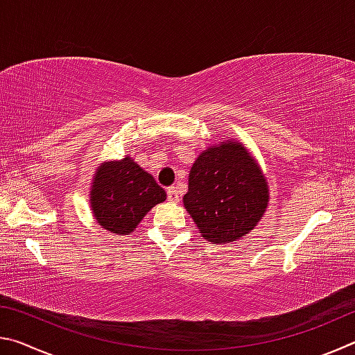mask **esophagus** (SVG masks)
<instances>
[{"mask_svg": "<svg viewBox=\"0 0 355 355\" xmlns=\"http://www.w3.org/2000/svg\"><path fill=\"white\" fill-rule=\"evenodd\" d=\"M167 199H169V202H178L180 200V192L175 188V186H171V188H167Z\"/></svg>", "mask_w": 355, "mask_h": 355, "instance_id": "obj_1", "label": "esophagus"}]
</instances>
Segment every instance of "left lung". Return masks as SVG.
<instances>
[{
  "mask_svg": "<svg viewBox=\"0 0 355 355\" xmlns=\"http://www.w3.org/2000/svg\"><path fill=\"white\" fill-rule=\"evenodd\" d=\"M269 202L268 182L254 156L241 142L208 147L194 161L186 211L207 241L232 243L260 222Z\"/></svg>",
  "mask_w": 355,
  "mask_h": 355,
  "instance_id": "1",
  "label": "left lung"
}]
</instances>
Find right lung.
<instances>
[{"instance_id": "obj_1", "label": "right lung", "mask_w": 355, "mask_h": 355, "mask_svg": "<svg viewBox=\"0 0 355 355\" xmlns=\"http://www.w3.org/2000/svg\"><path fill=\"white\" fill-rule=\"evenodd\" d=\"M166 200V191L130 156L106 161L94 173L91 207L98 225L117 235L135 230L150 209Z\"/></svg>"}]
</instances>
